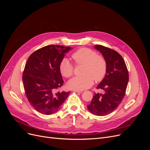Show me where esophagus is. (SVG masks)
<instances>
[{
    "mask_svg": "<svg viewBox=\"0 0 150 150\" xmlns=\"http://www.w3.org/2000/svg\"><path fill=\"white\" fill-rule=\"evenodd\" d=\"M72 91L74 92H76V93H83V91L82 90H72Z\"/></svg>",
    "mask_w": 150,
    "mask_h": 150,
    "instance_id": "1",
    "label": "esophagus"
}]
</instances>
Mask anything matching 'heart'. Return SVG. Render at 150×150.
Returning a JSON list of instances; mask_svg holds the SVG:
<instances>
[{
    "label": "heart",
    "instance_id": "heart-1",
    "mask_svg": "<svg viewBox=\"0 0 150 150\" xmlns=\"http://www.w3.org/2000/svg\"><path fill=\"white\" fill-rule=\"evenodd\" d=\"M76 65H83L81 76H76L67 83L70 89L83 90L90 88L96 82L101 81L107 72V62L104 57L98 55L96 51L89 48H81L71 55ZM62 76L69 78L74 73V66L67 59H63L59 64Z\"/></svg>",
    "mask_w": 150,
    "mask_h": 150
}]
</instances>
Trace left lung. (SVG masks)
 Masks as SVG:
<instances>
[{"mask_svg": "<svg viewBox=\"0 0 150 150\" xmlns=\"http://www.w3.org/2000/svg\"><path fill=\"white\" fill-rule=\"evenodd\" d=\"M107 62V72L97 89L103 94L94 93L88 110L96 116H105L115 111L123 99L129 80L128 71L123 58L112 49L96 45Z\"/></svg>", "mask_w": 150, "mask_h": 150, "instance_id": "obj_1", "label": "left lung"}]
</instances>
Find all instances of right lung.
<instances>
[{"label":"right lung","instance_id":"obj_1","mask_svg":"<svg viewBox=\"0 0 150 150\" xmlns=\"http://www.w3.org/2000/svg\"><path fill=\"white\" fill-rule=\"evenodd\" d=\"M70 47L49 45L34 51L28 58L22 75L25 96L40 113L56 112L70 91H60L63 86L59 64Z\"/></svg>","mask_w":150,"mask_h":150}]
</instances>
